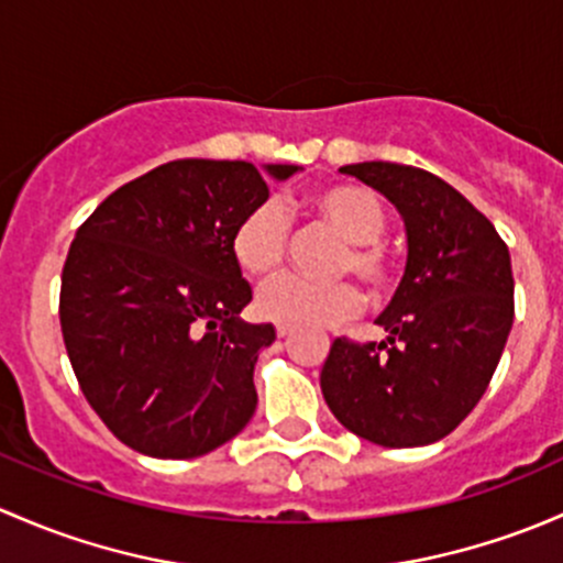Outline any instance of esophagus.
<instances>
[{"label": "esophagus", "instance_id": "esophagus-1", "mask_svg": "<svg viewBox=\"0 0 563 563\" xmlns=\"http://www.w3.org/2000/svg\"><path fill=\"white\" fill-rule=\"evenodd\" d=\"M276 335H279V339H289V335H292V330L284 328V324H279V328H276Z\"/></svg>", "mask_w": 563, "mask_h": 563}]
</instances>
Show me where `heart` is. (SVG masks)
I'll list each match as a JSON object with an SVG mask.
<instances>
[{
	"label": "heart",
	"mask_w": 563,
	"mask_h": 563,
	"mask_svg": "<svg viewBox=\"0 0 563 563\" xmlns=\"http://www.w3.org/2000/svg\"><path fill=\"white\" fill-rule=\"evenodd\" d=\"M306 211L322 228L344 241L339 274H355L374 292L393 279V263L379 246L385 233V211L379 200L355 184H328L311 192ZM287 217L276 202H260L233 230L230 252L235 265L252 279H268L282 268L287 254ZM363 298L350 282L317 284L282 276L265 284L257 295V311L284 328H330L361 311Z\"/></svg>",
	"instance_id": "heart-1"
}]
</instances>
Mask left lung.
Returning a JSON list of instances; mask_svg holds the SVG:
<instances>
[{"instance_id": "left-lung-1", "label": "left lung", "mask_w": 563, "mask_h": 563, "mask_svg": "<svg viewBox=\"0 0 563 563\" xmlns=\"http://www.w3.org/2000/svg\"><path fill=\"white\" fill-rule=\"evenodd\" d=\"M341 173L385 195L407 230V268L376 324L379 344L335 339L320 374L335 420L382 448H426L455 431L501 361L515 282L496 228L433 173L357 162Z\"/></svg>"}]
</instances>
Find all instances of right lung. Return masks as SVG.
Segmentation results:
<instances>
[{
	"label": "right lung",
	"mask_w": 563,
	"mask_h": 563,
	"mask_svg": "<svg viewBox=\"0 0 563 563\" xmlns=\"http://www.w3.org/2000/svg\"><path fill=\"white\" fill-rule=\"evenodd\" d=\"M303 167L176 159L115 189L80 224L62 271L59 320L86 401L152 457H200L246 428L254 366L276 341L243 322L252 300L230 252L268 178Z\"/></svg>",
	"instance_id": "add662e5"
}]
</instances>
